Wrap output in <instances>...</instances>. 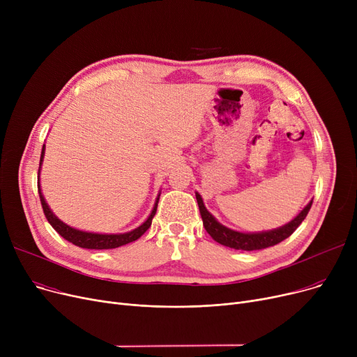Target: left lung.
<instances>
[{
	"mask_svg": "<svg viewBox=\"0 0 357 357\" xmlns=\"http://www.w3.org/2000/svg\"><path fill=\"white\" fill-rule=\"evenodd\" d=\"M195 197L198 201V207H199V213L202 217L204 227H205V230H207V233L222 246L231 248L234 250H248V252L266 249V248L275 246V245H278V243L288 238L299 227V224L305 220V217L311 208V205H312V201H310L307 207L301 213H299L291 222L285 224V226L279 227L276 230L261 231V233H238V231L224 227L222 224H220L208 213V210L205 208L201 195L197 192Z\"/></svg>",
	"mask_w": 357,
	"mask_h": 357,
	"instance_id": "left-lung-1",
	"label": "left lung"
}]
</instances>
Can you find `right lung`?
Returning <instances> with one entry per match:
<instances>
[{"label":"right lung","mask_w":357,"mask_h":357,"mask_svg":"<svg viewBox=\"0 0 357 357\" xmlns=\"http://www.w3.org/2000/svg\"><path fill=\"white\" fill-rule=\"evenodd\" d=\"M43 155H45V146L42 149V155H40V166H42V162H43ZM40 166H39V174H37V190H39V197H40V202H42V208H43V213L47 218V221L50 222V226L58 231L65 240L70 241L72 245L78 246V248H82V249H96V250H102V249H116V248H120V246H124L127 245V243H131L137 240L139 237H142L146 230L150 227V224H152V218L155 217L156 214V208H158V202H159V197L158 195V199H156V204L153 207V211L150 213L149 218L142 224L140 227L135 229L133 231H128V233H123V234H98V233H86V231H81V230H77V229H72L69 226H66L65 222H62L58 217H56L50 208L49 205L46 204L43 195H42V191H40Z\"/></svg>","instance_id":"1"}]
</instances>
